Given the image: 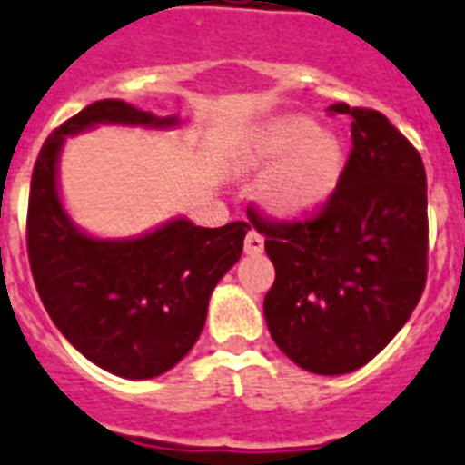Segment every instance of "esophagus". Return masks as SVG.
Wrapping results in <instances>:
<instances>
[{
  "label": "esophagus",
  "instance_id": "1",
  "mask_svg": "<svg viewBox=\"0 0 465 465\" xmlns=\"http://www.w3.org/2000/svg\"><path fill=\"white\" fill-rule=\"evenodd\" d=\"M243 249H246V253H251V256H256V253H261L263 251V233H259L256 229H251L249 233H246V242H243Z\"/></svg>",
  "mask_w": 465,
  "mask_h": 465
}]
</instances>
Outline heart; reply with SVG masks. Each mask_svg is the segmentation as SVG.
Here are the masks:
<instances>
[{"label": "heart", "mask_w": 465, "mask_h": 465, "mask_svg": "<svg viewBox=\"0 0 465 465\" xmlns=\"http://www.w3.org/2000/svg\"><path fill=\"white\" fill-rule=\"evenodd\" d=\"M281 161L268 172L261 194L271 212L283 216L305 214L318 209L332 194L342 172V150L328 133L308 118L293 115L271 123L251 145L246 164L266 167Z\"/></svg>", "instance_id": "obj_1"}]
</instances>
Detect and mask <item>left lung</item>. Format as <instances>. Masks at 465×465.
Here are the masks:
<instances>
[{
    "label": "left lung",
    "mask_w": 465,
    "mask_h": 465,
    "mask_svg": "<svg viewBox=\"0 0 465 465\" xmlns=\"http://www.w3.org/2000/svg\"><path fill=\"white\" fill-rule=\"evenodd\" d=\"M352 125L338 187L298 219L249 206L276 281L263 301L271 338L315 374L355 372L390 345L424 293L429 271L421 154L372 108L335 103Z\"/></svg>",
    "instance_id": "obj_1"
}]
</instances>
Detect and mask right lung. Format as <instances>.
I'll return each instance as SVG.
<instances>
[{
    "label": "right lung",
    "mask_w": 465,
    "mask_h": 465,
    "mask_svg": "<svg viewBox=\"0 0 465 465\" xmlns=\"http://www.w3.org/2000/svg\"><path fill=\"white\" fill-rule=\"evenodd\" d=\"M95 123L170 125L123 101H98L46 137L31 174L29 266L44 308L71 345L127 380L167 372L194 347L209 295L239 261L249 222L219 229L177 219L133 242H98L61 209L56 157L64 137Z\"/></svg>",
    "instance_id": "right-lung-1"
}]
</instances>
